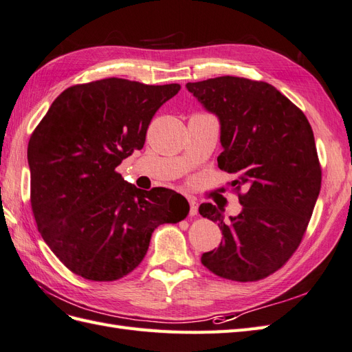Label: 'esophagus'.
<instances>
[{"label": "esophagus", "mask_w": 352, "mask_h": 352, "mask_svg": "<svg viewBox=\"0 0 352 352\" xmlns=\"http://www.w3.org/2000/svg\"><path fill=\"white\" fill-rule=\"evenodd\" d=\"M188 204H190V215L192 217H195V215H197V202H196V199H188Z\"/></svg>", "instance_id": "1"}]
</instances>
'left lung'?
Segmentation results:
<instances>
[{
    "instance_id": "8db88e82",
    "label": "left lung",
    "mask_w": 352,
    "mask_h": 352,
    "mask_svg": "<svg viewBox=\"0 0 352 352\" xmlns=\"http://www.w3.org/2000/svg\"><path fill=\"white\" fill-rule=\"evenodd\" d=\"M186 87L219 118L218 166L236 177L232 186L243 205L230 219L212 204L199 206L223 232L202 264L234 282L265 278L295 254L313 215L321 187L313 129L302 110L264 81L218 76Z\"/></svg>"
}]
</instances>
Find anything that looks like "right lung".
Returning <instances> with one entry per match:
<instances>
[{
  "instance_id": "obj_1",
  "label": "right lung",
  "mask_w": 352,
  "mask_h": 352,
  "mask_svg": "<svg viewBox=\"0 0 352 352\" xmlns=\"http://www.w3.org/2000/svg\"><path fill=\"white\" fill-rule=\"evenodd\" d=\"M179 84L106 78L66 88L28 144L31 205L44 242L66 268L113 282L137 268L160 224L188 215L174 190L137 188L116 166L142 150L150 120Z\"/></svg>"
}]
</instances>
